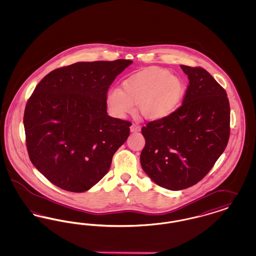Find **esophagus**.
I'll return each mask as SVG.
<instances>
[{"instance_id":"esophagus-1","label":"esophagus","mask_w":256,"mask_h":256,"mask_svg":"<svg viewBox=\"0 0 256 256\" xmlns=\"http://www.w3.org/2000/svg\"><path fill=\"white\" fill-rule=\"evenodd\" d=\"M141 130V126L139 124H132V126H130V132H138Z\"/></svg>"}]
</instances>
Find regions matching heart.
<instances>
[{
	"label": "heart",
	"instance_id": "obj_1",
	"mask_svg": "<svg viewBox=\"0 0 256 256\" xmlns=\"http://www.w3.org/2000/svg\"><path fill=\"white\" fill-rule=\"evenodd\" d=\"M184 94L182 80L167 69L152 67L142 70L122 84V90L111 89L108 95L110 110L117 117L134 111L138 104L140 112L150 120L170 115L180 102Z\"/></svg>",
	"mask_w": 256,
	"mask_h": 256
}]
</instances>
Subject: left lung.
I'll return each mask as SVG.
<instances>
[{"instance_id":"1","label":"left lung","mask_w":256,"mask_h":256,"mask_svg":"<svg viewBox=\"0 0 256 256\" xmlns=\"http://www.w3.org/2000/svg\"><path fill=\"white\" fill-rule=\"evenodd\" d=\"M188 76L182 104L142 128L140 161L159 186L182 190L202 180L228 145L230 108L226 90L202 67L180 65Z\"/></svg>"}]
</instances>
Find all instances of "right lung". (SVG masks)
Instances as JSON below:
<instances>
[{
  "instance_id": "add662e5",
  "label": "right lung",
  "mask_w": 256,
  "mask_h": 256,
  "mask_svg": "<svg viewBox=\"0 0 256 256\" xmlns=\"http://www.w3.org/2000/svg\"><path fill=\"white\" fill-rule=\"evenodd\" d=\"M132 60L76 62L45 76L24 113L34 167L63 190L82 193L108 172L132 122L108 115V91Z\"/></svg>"
}]
</instances>
